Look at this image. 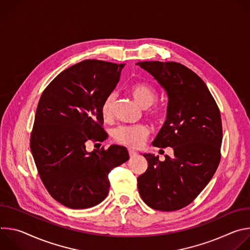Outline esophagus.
Listing matches in <instances>:
<instances>
[{
	"instance_id": "obj_1",
	"label": "esophagus",
	"mask_w": 250,
	"mask_h": 250,
	"mask_svg": "<svg viewBox=\"0 0 250 250\" xmlns=\"http://www.w3.org/2000/svg\"><path fill=\"white\" fill-rule=\"evenodd\" d=\"M128 154H129V156H130V157H134V156H136V154H137V153H136V151H135V150H133V149H130V148H129V149H128Z\"/></svg>"
}]
</instances>
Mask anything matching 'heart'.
<instances>
[{
	"label": "heart",
	"mask_w": 250,
	"mask_h": 250,
	"mask_svg": "<svg viewBox=\"0 0 250 250\" xmlns=\"http://www.w3.org/2000/svg\"><path fill=\"white\" fill-rule=\"evenodd\" d=\"M128 92L142 108H148V106L152 105L158 98L156 90L146 83H134L130 85L128 87ZM115 99L116 95L111 93L103 101L101 105V116L104 121L108 122L112 119ZM148 114L155 120L162 117V111L158 108L151 109ZM148 132V127L145 125H121L114 129L113 136L120 145L129 147H138L147 137Z\"/></svg>",
	"instance_id": "1"
}]
</instances>
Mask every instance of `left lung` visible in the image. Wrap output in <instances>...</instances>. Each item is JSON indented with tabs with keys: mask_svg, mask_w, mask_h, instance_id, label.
Returning <instances> with one entry per match:
<instances>
[{
	"mask_svg": "<svg viewBox=\"0 0 250 250\" xmlns=\"http://www.w3.org/2000/svg\"><path fill=\"white\" fill-rule=\"evenodd\" d=\"M165 90L167 118L152 142L172 147L174 156L145 153L148 167L137 178L141 199L154 209L172 211L194 201L215 174L221 160L222 119L205 82L177 62H137Z\"/></svg>",
	"mask_w": 250,
	"mask_h": 250,
	"instance_id": "left-lung-1",
	"label": "left lung"
}]
</instances>
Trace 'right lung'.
Here are the masks:
<instances>
[{"label": "right lung", "instance_id": "obj_1", "mask_svg": "<svg viewBox=\"0 0 250 250\" xmlns=\"http://www.w3.org/2000/svg\"><path fill=\"white\" fill-rule=\"evenodd\" d=\"M125 64L84 60L58 74L43 91L35 113L30 150L51 197L70 208L100 204L109 193L111 170L129 158L125 146L87 151L104 141L101 105L116 88Z\"/></svg>", "mask_w": 250, "mask_h": 250}]
</instances>
